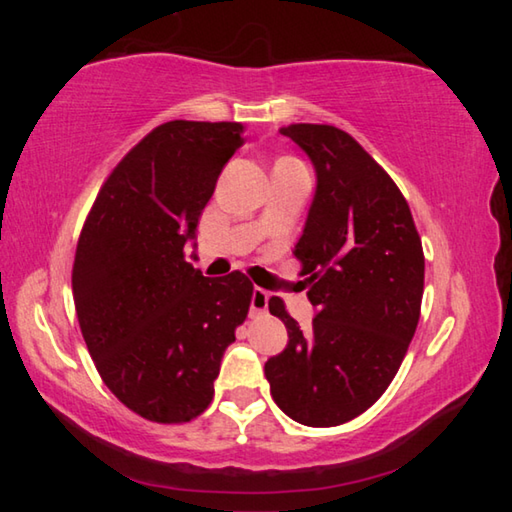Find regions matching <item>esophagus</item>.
Segmentation results:
<instances>
[{"instance_id":"34e87169","label":"esophagus","mask_w":512,"mask_h":512,"mask_svg":"<svg viewBox=\"0 0 512 512\" xmlns=\"http://www.w3.org/2000/svg\"><path fill=\"white\" fill-rule=\"evenodd\" d=\"M266 309H268V291L255 287L253 298H250V316L266 314Z\"/></svg>"}]
</instances>
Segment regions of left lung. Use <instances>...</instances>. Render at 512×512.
<instances>
[{
  "label": "left lung",
  "mask_w": 512,
  "mask_h": 512,
  "mask_svg": "<svg viewBox=\"0 0 512 512\" xmlns=\"http://www.w3.org/2000/svg\"><path fill=\"white\" fill-rule=\"evenodd\" d=\"M316 169V196L293 255L318 309L309 332L268 300L289 345L264 375L280 409L307 427H336L375 404L400 370L420 320L424 253L393 178L341 128H280Z\"/></svg>",
  "instance_id": "obj_1"
}]
</instances>
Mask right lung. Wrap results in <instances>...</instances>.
I'll use <instances>...</instances> for the list:
<instances>
[{"mask_svg": "<svg viewBox=\"0 0 512 512\" xmlns=\"http://www.w3.org/2000/svg\"><path fill=\"white\" fill-rule=\"evenodd\" d=\"M241 135L239 121L160 124L110 171L83 223L72 268L81 334L103 384L144 420L198 418L248 316L244 273L203 277L185 262Z\"/></svg>", "mask_w": 512, "mask_h": 512, "instance_id": "add662e5", "label": "right lung"}]
</instances>
